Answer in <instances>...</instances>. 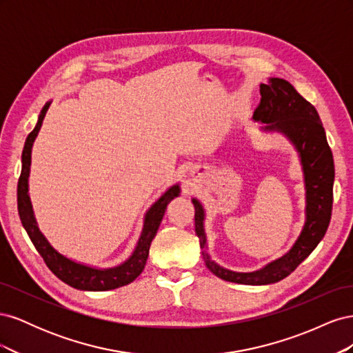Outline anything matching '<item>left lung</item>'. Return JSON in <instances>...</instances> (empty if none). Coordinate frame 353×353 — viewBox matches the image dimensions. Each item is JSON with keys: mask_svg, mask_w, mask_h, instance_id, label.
I'll use <instances>...</instances> for the list:
<instances>
[{"mask_svg": "<svg viewBox=\"0 0 353 353\" xmlns=\"http://www.w3.org/2000/svg\"><path fill=\"white\" fill-rule=\"evenodd\" d=\"M253 119L265 123L263 131L284 134L301 157L306 190V219L301 236L284 256L262 270L234 272L212 261L206 250L205 209L197 199H193L194 225L201 256L212 274L221 280L237 284L265 285L281 281L290 275L325 236L333 209L334 160L316 109L285 79L270 78L266 83H261V103L253 113Z\"/></svg>", "mask_w": 353, "mask_h": 353, "instance_id": "8db88e82", "label": "left lung"}]
</instances>
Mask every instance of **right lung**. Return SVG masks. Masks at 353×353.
Masks as SVG:
<instances>
[{
	"label": "right lung",
	"mask_w": 353,
	"mask_h": 353,
	"mask_svg": "<svg viewBox=\"0 0 353 353\" xmlns=\"http://www.w3.org/2000/svg\"><path fill=\"white\" fill-rule=\"evenodd\" d=\"M51 101H48L41 110L38 117L37 126L34 128L28 138L23 147L22 154V172H20L19 184H17V210L22 225L26 230L30 241L34 243L35 249L42 256V259L47 263L51 272L54 274L57 279L63 283L69 284L78 290H88V292H105L113 290V288L122 287L132 283L138 275L144 270L148 250H150V244L159 230L160 222L163 219L166 206L169 201L179 196V185L175 184L168 188L165 193L154 201L152 208L147 210L144 216V225L141 236L138 239V243L132 254L123 263L113 266L108 270H99L70 261L66 256L59 253L52 245L48 243L44 234L38 228V223L34 215V209H32V203L29 197V172H30V154H32V145H34L35 138L41 130L42 121H44L46 113L50 108Z\"/></svg>",
	"instance_id": "1"
}]
</instances>
